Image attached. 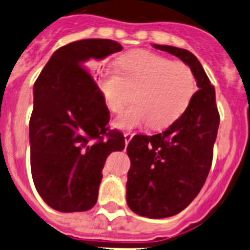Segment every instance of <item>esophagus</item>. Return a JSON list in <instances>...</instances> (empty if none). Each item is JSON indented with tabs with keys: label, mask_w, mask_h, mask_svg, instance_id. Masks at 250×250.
I'll use <instances>...</instances> for the list:
<instances>
[{
	"label": "esophagus",
	"mask_w": 250,
	"mask_h": 250,
	"mask_svg": "<svg viewBox=\"0 0 250 250\" xmlns=\"http://www.w3.org/2000/svg\"><path fill=\"white\" fill-rule=\"evenodd\" d=\"M124 137H125V144L129 145V142L131 141L132 139V134L131 132H125V134H124Z\"/></svg>",
	"instance_id": "34e87169"
}]
</instances>
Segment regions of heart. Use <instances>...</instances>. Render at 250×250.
<instances>
[{"label":"heart","mask_w":250,"mask_h":250,"mask_svg":"<svg viewBox=\"0 0 250 250\" xmlns=\"http://www.w3.org/2000/svg\"><path fill=\"white\" fill-rule=\"evenodd\" d=\"M99 78L106 105L114 113L123 109L130 91H134L135 104L114 121L121 130L147 124L156 129L169 126L187 110L196 92V80L189 66L144 50L124 54L118 68L101 70Z\"/></svg>","instance_id":"1"}]
</instances>
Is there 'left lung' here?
<instances>
[{
  "label": "left lung",
  "instance_id": "8db88e82",
  "mask_svg": "<svg viewBox=\"0 0 250 250\" xmlns=\"http://www.w3.org/2000/svg\"><path fill=\"white\" fill-rule=\"evenodd\" d=\"M192 70L199 91L178 120L161 134L139 135L127 145L131 167L126 201L135 213L165 218L184 210L200 192L212 163L220 115L215 88L200 61L180 47L152 44Z\"/></svg>",
  "mask_w": 250,
  "mask_h": 250
}]
</instances>
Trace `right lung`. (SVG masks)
<instances>
[{"instance_id":"obj_1","label":"right lung","mask_w":250,"mask_h":250,"mask_svg":"<svg viewBox=\"0 0 250 250\" xmlns=\"http://www.w3.org/2000/svg\"><path fill=\"white\" fill-rule=\"evenodd\" d=\"M123 50L110 39H84L61 46L33 88L29 121L30 168L38 192L51 208L81 212L98 199L106 157L125 148L119 131H109L103 93L84 68Z\"/></svg>"}]
</instances>
